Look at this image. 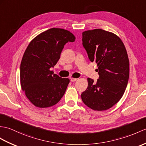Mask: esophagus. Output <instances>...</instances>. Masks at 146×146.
Returning a JSON list of instances; mask_svg holds the SVG:
<instances>
[{"mask_svg": "<svg viewBox=\"0 0 146 146\" xmlns=\"http://www.w3.org/2000/svg\"><path fill=\"white\" fill-rule=\"evenodd\" d=\"M70 80L72 82H74L77 80V78H70Z\"/></svg>", "mask_w": 146, "mask_h": 146, "instance_id": "esophagus-1", "label": "esophagus"}]
</instances>
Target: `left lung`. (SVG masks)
<instances>
[{
    "mask_svg": "<svg viewBox=\"0 0 146 146\" xmlns=\"http://www.w3.org/2000/svg\"><path fill=\"white\" fill-rule=\"evenodd\" d=\"M83 45L91 62L97 63L99 79L88 78L83 102L94 111L113 107L123 96L129 76V62L123 42L114 33L97 29L83 33Z\"/></svg>",
    "mask_w": 146,
    "mask_h": 146,
    "instance_id": "obj_1",
    "label": "left lung"
}]
</instances>
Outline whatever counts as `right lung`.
Here are the masks:
<instances>
[{
    "mask_svg": "<svg viewBox=\"0 0 146 146\" xmlns=\"http://www.w3.org/2000/svg\"><path fill=\"white\" fill-rule=\"evenodd\" d=\"M75 36L63 29L52 28L35 37L27 46L20 64V84L27 98L40 108L56 104L70 83L50 68L60 59L64 45Z\"/></svg>",
    "mask_w": 146,
    "mask_h": 146,
    "instance_id": "1",
    "label": "right lung"
}]
</instances>
